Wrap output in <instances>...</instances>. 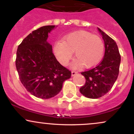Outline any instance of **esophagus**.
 <instances>
[{"mask_svg":"<svg viewBox=\"0 0 134 134\" xmlns=\"http://www.w3.org/2000/svg\"><path fill=\"white\" fill-rule=\"evenodd\" d=\"M72 76H74L75 75H76L77 74V72H76V71H72Z\"/></svg>","mask_w":134,"mask_h":134,"instance_id":"34e87169","label":"esophagus"}]
</instances>
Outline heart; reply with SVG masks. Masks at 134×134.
I'll return each instance as SVG.
<instances>
[{
	"label": "heart",
	"instance_id": "1",
	"mask_svg": "<svg viewBox=\"0 0 134 134\" xmlns=\"http://www.w3.org/2000/svg\"><path fill=\"white\" fill-rule=\"evenodd\" d=\"M74 52L77 59L75 60V68L83 65L91 68L99 64L104 54V44L99 36L86 31H77L65 35L64 40H57L53 45V53L63 65L69 64Z\"/></svg>",
	"mask_w": 134,
	"mask_h": 134
}]
</instances>
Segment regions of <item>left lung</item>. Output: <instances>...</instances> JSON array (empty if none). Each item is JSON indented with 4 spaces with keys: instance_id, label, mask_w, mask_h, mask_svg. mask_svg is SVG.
<instances>
[{
    "instance_id": "obj_1",
    "label": "left lung",
    "mask_w": 134,
    "mask_h": 134,
    "mask_svg": "<svg viewBox=\"0 0 134 134\" xmlns=\"http://www.w3.org/2000/svg\"><path fill=\"white\" fill-rule=\"evenodd\" d=\"M98 30L104 40V58L96 67L81 72L86 83L79 90L82 95L91 99L100 98L111 90L117 79L121 61L116 42L98 27Z\"/></svg>"
}]
</instances>
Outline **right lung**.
I'll use <instances>...</instances> for the list:
<instances>
[{"label": "right lung", "mask_w": 134, "mask_h": 134, "mask_svg": "<svg viewBox=\"0 0 134 134\" xmlns=\"http://www.w3.org/2000/svg\"><path fill=\"white\" fill-rule=\"evenodd\" d=\"M57 26L33 31L18 46L16 66L20 81L29 93L41 99L56 96L71 72L58 62L47 41L48 33Z\"/></svg>", "instance_id": "1"}]
</instances>
